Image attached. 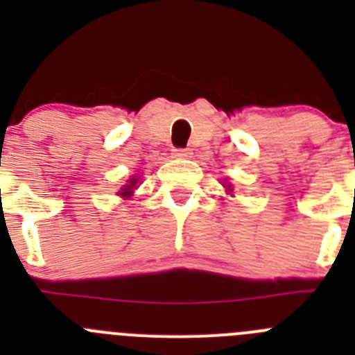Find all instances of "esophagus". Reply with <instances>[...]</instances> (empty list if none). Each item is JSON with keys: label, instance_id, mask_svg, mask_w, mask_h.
Here are the masks:
<instances>
[{"label": "esophagus", "instance_id": "obj_1", "mask_svg": "<svg viewBox=\"0 0 355 355\" xmlns=\"http://www.w3.org/2000/svg\"><path fill=\"white\" fill-rule=\"evenodd\" d=\"M172 155L175 156V158H190V155H192V150L190 149H174V153Z\"/></svg>", "mask_w": 355, "mask_h": 355}]
</instances>
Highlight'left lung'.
Returning <instances> with one entry per match:
<instances>
[{
	"mask_svg": "<svg viewBox=\"0 0 355 355\" xmlns=\"http://www.w3.org/2000/svg\"><path fill=\"white\" fill-rule=\"evenodd\" d=\"M229 192H231V188H229Z\"/></svg>",
	"mask_w": 355,
	"mask_h": 355,
	"instance_id": "obj_1",
	"label": "left lung"
}]
</instances>
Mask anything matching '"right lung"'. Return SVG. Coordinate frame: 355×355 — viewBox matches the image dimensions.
<instances>
[{"label": "right lung", "instance_id": "add662e5", "mask_svg": "<svg viewBox=\"0 0 355 355\" xmlns=\"http://www.w3.org/2000/svg\"><path fill=\"white\" fill-rule=\"evenodd\" d=\"M137 183H139V178H131L130 181H128V184H124V188H121V192H119V196L122 197H131L133 196V190L137 188Z\"/></svg>", "mask_w": 355, "mask_h": 355}]
</instances>
